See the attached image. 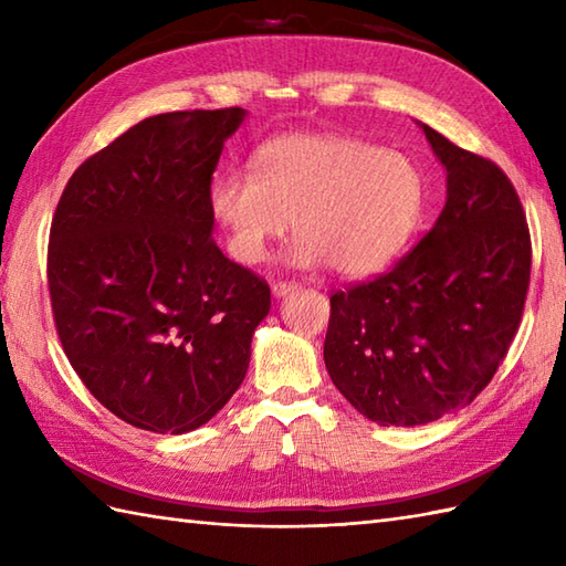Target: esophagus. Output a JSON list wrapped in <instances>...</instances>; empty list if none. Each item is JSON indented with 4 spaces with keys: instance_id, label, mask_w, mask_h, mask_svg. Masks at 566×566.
Wrapping results in <instances>:
<instances>
[{
    "instance_id": "obj_1",
    "label": "esophagus",
    "mask_w": 566,
    "mask_h": 566,
    "mask_svg": "<svg viewBox=\"0 0 566 566\" xmlns=\"http://www.w3.org/2000/svg\"><path fill=\"white\" fill-rule=\"evenodd\" d=\"M296 290H298V282H274L272 284L274 296H286V294H292Z\"/></svg>"
}]
</instances>
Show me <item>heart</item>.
<instances>
[{"instance_id": "heart-1", "label": "heart", "mask_w": 566, "mask_h": 566, "mask_svg": "<svg viewBox=\"0 0 566 566\" xmlns=\"http://www.w3.org/2000/svg\"><path fill=\"white\" fill-rule=\"evenodd\" d=\"M211 209L240 262L264 260L294 219L296 264L328 262L338 274L365 276L411 243L426 209V177L408 155L377 143L296 134L264 143L255 175L216 179Z\"/></svg>"}]
</instances>
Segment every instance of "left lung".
Listing matches in <instances>:
<instances>
[{
  "mask_svg": "<svg viewBox=\"0 0 566 566\" xmlns=\"http://www.w3.org/2000/svg\"><path fill=\"white\" fill-rule=\"evenodd\" d=\"M448 170L436 226L394 268L331 294L328 375L379 426H423L494 379L521 328L533 245L496 163L423 124Z\"/></svg>",
  "mask_w": 566,
  "mask_h": 566,
  "instance_id": "obj_1",
  "label": "left lung"
}]
</instances>
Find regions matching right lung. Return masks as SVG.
Here are the masks:
<instances>
[{
	"label": "right lung",
	"instance_id": "obj_1",
	"mask_svg": "<svg viewBox=\"0 0 566 566\" xmlns=\"http://www.w3.org/2000/svg\"><path fill=\"white\" fill-rule=\"evenodd\" d=\"M245 112H170L130 126L63 189L48 240L60 345L126 423L189 432L245 379L270 284L211 238V179Z\"/></svg>",
	"mask_w": 566,
	"mask_h": 566
}]
</instances>
